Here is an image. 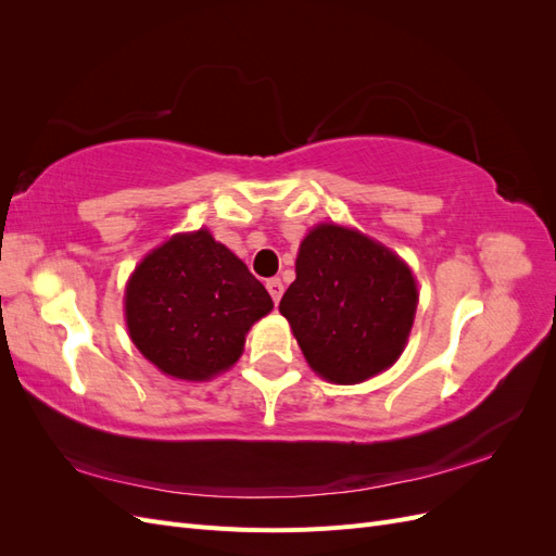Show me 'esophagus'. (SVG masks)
<instances>
[{"mask_svg":"<svg viewBox=\"0 0 556 556\" xmlns=\"http://www.w3.org/2000/svg\"><path fill=\"white\" fill-rule=\"evenodd\" d=\"M266 290H268V294H271V299H274V304H278L280 301V296H282V280L280 278H268L266 280Z\"/></svg>","mask_w":556,"mask_h":556,"instance_id":"esophagus-1","label":"esophagus"}]
</instances>
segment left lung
<instances>
[{
    "label": "left lung",
    "instance_id": "8db88e82",
    "mask_svg": "<svg viewBox=\"0 0 556 556\" xmlns=\"http://www.w3.org/2000/svg\"><path fill=\"white\" fill-rule=\"evenodd\" d=\"M415 308L410 268L384 245L336 225H319L304 239L296 280L280 299L313 371L341 384L399 359Z\"/></svg>",
    "mask_w": 556,
    "mask_h": 556
}]
</instances>
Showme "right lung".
<instances>
[{
	"instance_id": "obj_1",
	"label": "right lung",
	"mask_w": 556,
	"mask_h": 556,
	"mask_svg": "<svg viewBox=\"0 0 556 556\" xmlns=\"http://www.w3.org/2000/svg\"><path fill=\"white\" fill-rule=\"evenodd\" d=\"M271 308L264 285L206 229L150 252L125 296L134 345L160 371L182 380H206L229 368L252 323Z\"/></svg>"
}]
</instances>
